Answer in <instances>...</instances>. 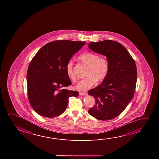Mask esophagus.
I'll return each mask as SVG.
<instances>
[{"label": "esophagus", "instance_id": "34e87169", "mask_svg": "<svg viewBox=\"0 0 159 159\" xmlns=\"http://www.w3.org/2000/svg\"><path fill=\"white\" fill-rule=\"evenodd\" d=\"M79 95H87L88 93L86 92H80V93H79Z\"/></svg>", "mask_w": 159, "mask_h": 159}]
</instances>
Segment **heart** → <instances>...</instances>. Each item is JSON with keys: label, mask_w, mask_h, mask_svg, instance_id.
Wrapping results in <instances>:
<instances>
[{"label": "heart", "mask_w": 159, "mask_h": 159, "mask_svg": "<svg viewBox=\"0 0 159 159\" xmlns=\"http://www.w3.org/2000/svg\"><path fill=\"white\" fill-rule=\"evenodd\" d=\"M78 60L88 65L85 78L82 79L75 86L79 91H86L94 86L96 81L101 82L106 78L110 70V62L107 57H100L99 55L90 52L82 53ZM73 61L69 60L66 65V71L69 78L75 81V75L73 71Z\"/></svg>", "instance_id": "heart-1"}]
</instances>
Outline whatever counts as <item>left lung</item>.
<instances>
[{
	"mask_svg": "<svg viewBox=\"0 0 159 159\" xmlns=\"http://www.w3.org/2000/svg\"><path fill=\"white\" fill-rule=\"evenodd\" d=\"M89 48L107 57L109 73L100 85L88 91L94 96L95 104L89 114L100 120L118 116L133 99L137 81L135 60L122 44L111 40L91 42Z\"/></svg>",
	"mask_w": 159,
	"mask_h": 159,
	"instance_id": "obj_1",
	"label": "left lung"
}]
</instances>
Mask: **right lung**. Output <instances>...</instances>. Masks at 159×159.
<instances>
[{
	"label": "right lung",
	"instance_id": "right-lung-1",
	"mask_svg": "<svg viewBox=\"0 0 159 159\" xmlns=\"http://www.w3.org/2000/svg\"><path fill=\"white\" fill-rule=\"evenodd\" d=\"M85 43L68 40L50 42L32 59L26 74L28 96L38 114L50 118L59 116L66 109L69 98L78 96V91L63 89L71 84L66 65Z\"/></svg>",
	"mask_w": 159,
	"mask_h": 159
}]
</instances>
